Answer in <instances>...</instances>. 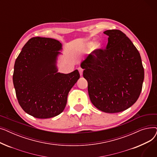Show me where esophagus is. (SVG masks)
<instances>
[{
    "label": "esophagus",
    "mask_w": 157,
    "mask_h": 157,
    "mask_svg": "<svg viewBox=\"0 0 157 157\" xmlns=\"http://www.w3.org/2000/svg\"><path fill=\"white\" fill-rule=\"evenodd\" d=\"M78 71L79 72V74H80V76H81L82 75H83V69H82L81 67H79L78 68Z\"/></svg>",
    "instance_id": "obj_1"
}]
</instances>
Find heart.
<instances>
[{
	"mask_svg": "<svg viewBox=\"0 0 157 157\" xmlns=\"http://www.w3.org/2000/svg\"><path fill=\"white\" fill-rule=\"evenodd\" d=\"M93 44H93L92 42L88 43L86 44V48H88L92 47V46H93ZM101 46H102V44H101L100 42H98V41H97V42H95V44H94V48H95V49L101 48Z\"/></svg>",
	"mask_w": 157,
	"mask_h": 157,
	"instance_id": "1",
	"label": "heart"
}]
</instances>
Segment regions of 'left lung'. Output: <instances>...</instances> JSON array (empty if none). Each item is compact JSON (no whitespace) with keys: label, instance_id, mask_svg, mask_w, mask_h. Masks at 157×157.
I'll use <instances>...</instances> for the list:
<instances>
[{"label":"left lung","instance_id":"obj_1","mask_svg":"<svg viewBox=\"0 0 157 157\" xmlns=\"http://www.w3.org/2000/svg\"><path fill=\"white\" fill-rule=\"evenodd\" d=\"M106 49H98L81 62L92 103L108 113L125 111L138 99L144 77L140 53L124 33L108 30Z\"/></svg>","mask_w":157,"mask_h":157}]
</instances>
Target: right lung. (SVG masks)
<instances>
[{
    "label": "right lung",
    "instance_id": "add662e5",
    "mask_svg": "<svg viewBox=\"0 0 157 157\" xmlns=\"http://www.w3.org/2000/svg\"><path fill=\"white\" fill-rule=\"evenodd\" d=\"M62 45L54 39H30L16 59L13 76L16 95L23 111L37 118L60 114L67 95L79 79L78 70L58 72L57 57Z\"/></svg>",
    "mask_w": 157,
    "mask_h": 157
}]
</instances>
